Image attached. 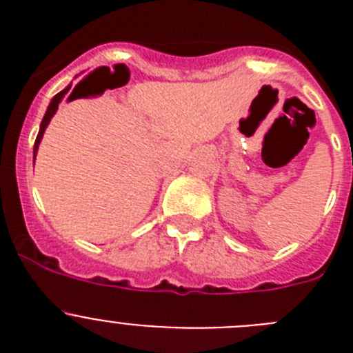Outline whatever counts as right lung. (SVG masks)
<instances>
[{
    "label": "right lung",
    "instance_id": "1",
    "mask_svg": "<svg viewBox=\"0 0 353 353\" xmlns=\"http://www.w3.org/2000/svg\"><path fill=\"white\" fill-rule=\"evenodd\" d=\"M70 86H72V84H68L67 88L61 90L60 93H56V95L52 97V101L49 102L48 111H46V114H43V118H42V123H40V130H39V136H37V139H35V146H33V159L37 157V152H39V145H40V141H42V138H43V132H46V129H48L49 121H51V118L56 114V111H58V104L63 101V97L67 95L68 90H70Z\"/></svg>",
    "mask_w": 353,
    "mask_h": 353
}]
</instances>
